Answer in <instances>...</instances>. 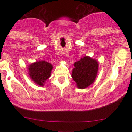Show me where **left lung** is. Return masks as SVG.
<instances>
[{"label":"left lung","instance_id":"left-lung-1","mask_svg":"<svg viewBox=\"0 0 132 132\" xmlns=\"http://www.w3.org/2000/svg\"><path fill=\"white\" fill-rule=\"evenodd\" d=\"M98 69L97 61L87 56L75 63L72 77L78 88L83 89L91 85L95 80Z\"/></svg>","mask_w":132,"mask_h":132}]
</instances>
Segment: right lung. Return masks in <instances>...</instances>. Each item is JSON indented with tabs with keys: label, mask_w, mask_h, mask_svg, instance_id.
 I'll list each match as a JSON object with an SVG mask.
<instances>
[{
	"label": "right lung",
	"mask_w": 132,
	"mask_h": 132,
	"mask_svg": "<svg viewBox=\"0 0 132 132\" xmlns=\"http://www.w3.org/2000/svg\"><path fill=\"white\" fill-rule=\"evenodd\" d=\"M29 75L36 83L43 86L45 81L51 75V71L53 69L52 64L40 61L32 63L29 66Z\"/></svg>",
	"instance_id": "obj_1"
}]
</instances>
